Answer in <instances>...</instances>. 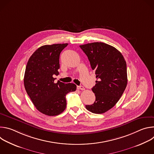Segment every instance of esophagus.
I'll list each match as a JSON object with an SVG mask.
<instances>
[{
	"label": "esophagus",
	"instance_id": "1",
	"mask_svg": "<svg viewBox=\"0 0 154 154\" xmlns=\"http://www.w3.org/2000/svg\"><path fill=\"white\" fill-rule=\"evenodd\" d=\"M77 89L78 90H85V88L83 86L80 85V86H77Z\"/></svg>",
	"mask_w": 154,
	"mask_h": 154
}]
</instances>
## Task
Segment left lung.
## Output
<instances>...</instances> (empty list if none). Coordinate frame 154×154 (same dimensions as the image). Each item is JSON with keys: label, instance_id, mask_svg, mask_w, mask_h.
Instances as JSON below:
<instances>
[{"label": "left lung", "instance_id": "8db88e82", "mask_svg": "<svg viewBox=\"0 0 154 154\" xmlns=\"http://www.w3.org/2000/svg\"><path fill=\"white\" fill-rule=\"evenodd\" d=\"M80 48L88 57L97 78L92 88L96 100L85 106L93 113H105L116 105L127 86L126 62L118 50L103 42L88 43Z\"/></svg>", "mask_w": 154, "mask_h": 154}]
</instances>
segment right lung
Returning <instances> with one entry per match:
<instances>
[{"label": "right lung", "mask_w": 154, "mask_h": 154, "mask_svg": "<svg viewBox=\"0 0 154 154\" xmlns=\"http://www.w3.org/2000/svg\"><path fill=\"white\" fill-rule=\"evenodd\" d=\"M68 43L45 45L39 48L30 57L26 68L25 89L33 105L41 113L57 116L66 107V95L75 91L72 83H54V75H58L60 54Z\"/></svg>", "instance_id": "add662e5"}]
</instances>
